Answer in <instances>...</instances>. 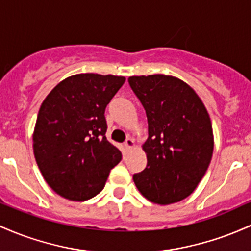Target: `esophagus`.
<instances>
[{"instance_id": "obj_1", "label": "esophagus", "mask_w": 251, "mask_h": 251, "mask_svg": "<svg viewBox=\"0 0 251 251\" xmlns=\"http://www.w3.org/2000/svg\"><path fill=\"white\" fill-rule=\"evenodd\" d=\"M125 147H126V149L133 148L134 147V140L130 139V137H128V139H126V142H125Z\"/></svg>"}]
</instances>
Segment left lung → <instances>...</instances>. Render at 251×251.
Returning <instances> with one entry per match:
<instances>
[{"label": "left lung", "instance_id": "1", "mask_svg": "<svg viewBox=\"0 0 251 251\" xmlns=\"http://www.w3.org/2000/svg\"><path fill=\"white\" fill-rule=\"evenodd\" d=\"M147 115L142 146L147 166L133 176L137 190L155 204L180 201L196 190L213 153L212 125L196 91L172 75L129 77Z\"/></svg>", "mask_w": 251, "mask_h": 251}]
</instances>
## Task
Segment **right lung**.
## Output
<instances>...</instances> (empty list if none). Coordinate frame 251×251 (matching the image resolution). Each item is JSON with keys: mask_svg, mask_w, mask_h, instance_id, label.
Listing matches in <instances>:
<instances>
[{"mask_svg": "<svg viewBox=\"0 0 251 251\" xmlns=\"http://www.w3.org/2000/svg\"><path fill=\"white\" fill-rule=\"evenodd\" d=\"M126 78L80 73L58 84L42 102L33 151L50 187L69 201L91 199L122 159L106 140L105 108Z\"/></svg>", "mask_w": 251, "mask_h": 251, "instance_id": "right-lung-1", "label": "right lung"}]
</instances>
